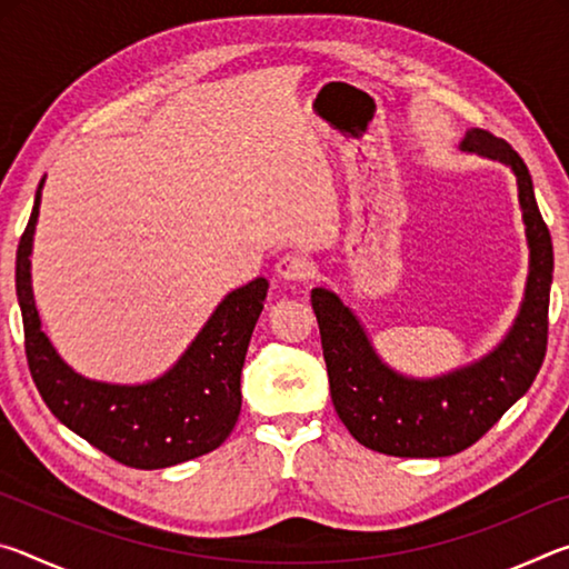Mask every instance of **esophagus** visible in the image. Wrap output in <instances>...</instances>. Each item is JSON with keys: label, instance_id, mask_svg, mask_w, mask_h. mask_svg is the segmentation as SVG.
Returning a JSON list of instances; mask_svg holds the SVG:
<instances>
[{"label": "esophagus", "instance_id": "1", "mask_svg": "<svg viewBox=\"0 0 569 569\" xmlns=\"http://www.w3.org/2000/svg\"><path fill=\"white\" fill-rule=\"evenodd\" d=\"M276 273L286 278V281H308V278H311V273H313V266L306 256L288 253L276 263Z\"/></svg>", "mask_w": 569, "mask_h": 569}]
</instances>
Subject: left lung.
<instances>
[{
    "instance_id": "obj_1",
    "label": "left lung",
    "mask_w": 569,
    "mask_h": 569,
    "mask_svg": "<svg viewBox=\"0 0 569 569\" xmlns=\"http://www.w3.org/2000/svg\"><path fill=\"white\" fill-rule=\"evenodd\" d=\"M465 152L512 168L529 248L525 298L512 329L479 361L437 379L397 373L379 359L361 321L329 288H313L333 409L359 445L391 457H451L487 435L532 387L547 351L552 238L539 213L532 176L509 142L471 128Z\"/></svg>"
}]
</instances>
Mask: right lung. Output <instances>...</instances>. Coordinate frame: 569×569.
<instances>
[{
	"label": "right lung",
	"instance_id": "obj_1",
	"mask_svg": "<svg viewBox=\"0 0 569 569\" xmlns=\"http://www.w3.org/2000/svg\"><path fill=\"white\" fill-rule=\"evenodd\" d=\"M17 248V298L24 353L37 391L67 429L134 469H162L203 457L233 431L240 413V371L250 333L263 311L266 278L230 291L170 371L148 383H104L67 366L47 339L34 306L30 256L42 200Z\"/></svg>",
	"mask_w": 569,
	"mask_h": 569
}]
</instances>
